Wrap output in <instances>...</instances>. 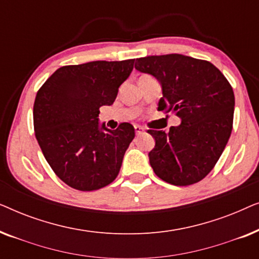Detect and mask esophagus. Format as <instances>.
<instances>
[{"instance_id":"esophagus-1","label":"esophagus","mask_w":259,"mask_h":259,"mask_svg":"<svg viewBox=\"0 0 259 259\" xmlns=\"http://www.w3.org/2000/svg\"><path fill=\"white\" fill-rule=\"evenodd\" d=\"M134 130H136L137 136H138V134H141V133L144 132V127H141V126H139V125H136V126H134Z\"/></svg>"}]
</instances>
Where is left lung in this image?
Segmentation results:
<instances>
[{"label":"left lung","mask_w":259,"mask_h":259,"mask_svg":"<svg viewBox=\"0 0 259 259\" xmlns=\"http://www.w3.org/2000/svg\"><path fill=\"white\" fill-rule=\"evenodd\" d=\"M136 69L157 77L159 111L173 112L179 126L148 130L155 139L150 164L155 175L176 186L192 185L212 171L232 132L235 94L211 62L182 54L137 59Z\"/></svg>","instance_id":"1"}]
</instances>
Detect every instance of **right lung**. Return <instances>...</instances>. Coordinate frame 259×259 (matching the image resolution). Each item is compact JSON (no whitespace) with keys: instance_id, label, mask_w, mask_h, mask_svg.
I'll return each instance as SVG.
<instances>
[{"instance_id":"right-lung-1","label":"right lung","mask_w":259,"mask_h":259,"mask_svg":"<svg viewBox=\"0 0 259 259\" xmlns=\"http://www.w3.org/2000/svg\"><path fill=\"white\" fill-rule=\"evenodd\" d=\"M134 59L63 66L37 91L34 131L42 153L63 183L79 191L107 186L119 175L134 127L99 126V108L114 102Z\"/></svg>"}]
</instances>
